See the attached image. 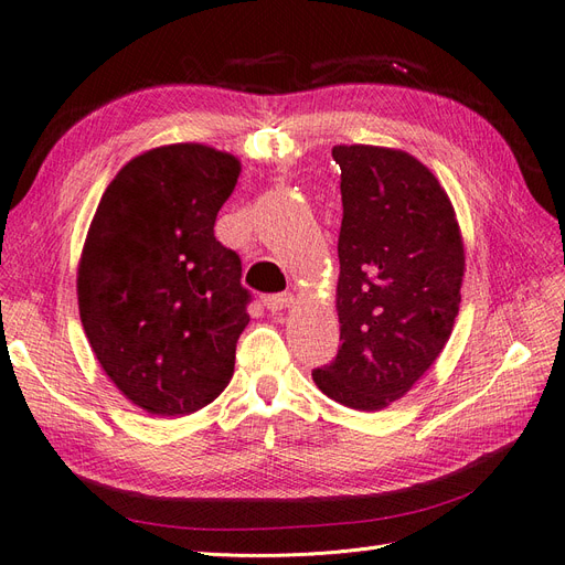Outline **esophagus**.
Masks as SVG:
<instances>
[{
  "instance_id": "esophagus-1",
  "label": "esophagus",
  "mask_w": 565,
  "mask_h": 565,
  "mask_svg": "<svg viewBox=\"0 0 565 565\" xmlns=\"http://www.w3.org/2000/svg\"><path fill=\"white\" fill-rule=\"evenodd\" d=\"M295 303V297L289 295V292H280V295H268V297H264V306L266 309L270 311V313H276V311H282V309H289V306Z\"/></svg>"
}]
</instances>
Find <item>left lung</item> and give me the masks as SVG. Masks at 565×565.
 Segmentation results:
<instances>
[{"instance_id": "8db88e82", "label": "left lung", "mask_w": 565, "mask_h": 565, "mask_svg": "<svg viewBox=\"0 0 565 565\" xmlns=\"http://www.w3.org/2000/svg\"><path fill=\"white\" fill-rule=\"evenodd\" d=\"M341 169L337 313L341 349L313 370L353 409L403 398L450 339L465 245L436 177L403 150L334 146Z\"/></svg>"}]
</instances>
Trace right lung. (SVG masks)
Segmentation results:
<instances>
[{"instance_id":"obj_1","label":"right lung","mask_w":565,"mask_h":565,"mask_svg":"<svg viewBox=\"0 0 565 565\" xmlns=\"http://www.w3.org/2000/svg\"><path fill=\"white\" fill-rule=\"evenodd\" d=\"M241 174L200 143L148 150L119 169L77 273L82 328L115 386L150 415L210 405L233 377L249 289L214 221Z\"/></svg>"}]
</instances>
